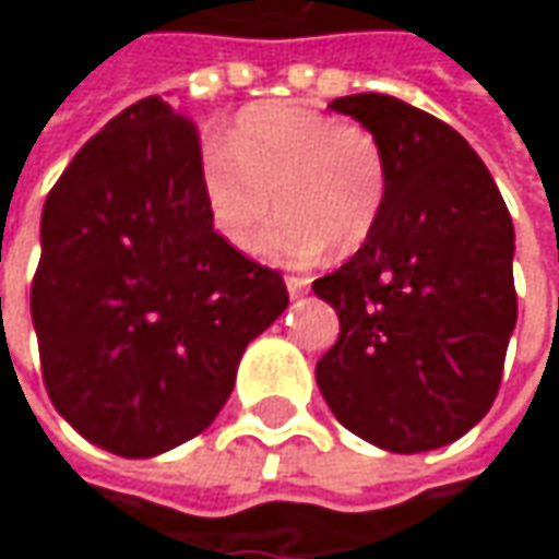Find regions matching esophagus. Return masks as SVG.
Returning a JSON list of instances; mask_svg holds the SVG:
<instances>
[{
  "instance_id": "esophagus-1",
  "label": "esophagus",
  "mask_w": 559,
  "mask_h": 559,
  "mask_svg": "<svg viewBox=\"0 0 559 559\" xmlns=\"http://www.w3.org/2000/svg\"><path fill=\"white\" fill-rule=\"evenodd\" d=\"M311 286V280L308 276H286V289H289L292 298H298V295H305Z\"/></svg>"
}]
</instances>
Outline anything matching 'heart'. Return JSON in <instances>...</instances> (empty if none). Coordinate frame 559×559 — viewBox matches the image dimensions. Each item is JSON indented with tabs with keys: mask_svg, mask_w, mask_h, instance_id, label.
Wrapping results in <instances>:
<instances>
[{
	"mask_svg": "<svg viewBox=\"0 0 559 559\" xmlns=\"http://www.w3.org/2000/svg\"><path fill=\"white\" fill-rule=\"evenodd\" d=\"M199 189L211 226L248 248L270 217L258 251L276 264H313L330 248L352 254L385 214L392 164L364 123H338L317 108L267 102L246 108L224 142H207Z\"/></svg>",
	"mask_w": 559,
	"mask_h": 559,
	"instance_id": "b5f03b06",
	"label": "heart"
}]
</instances>
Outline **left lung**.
<instances>
[{
  "mask_svg": "<svg viewBox=\"0 0 559 559\" xmlns=\"http://www.w3.org/2000/svg\"><path fill=\"white\" fill-rule=\"evenodd\" d=\"M385 145L392 189L373 236L313 280L338 313L317 360L335 419L382 451L457 441L488 414L516 326L513 221L454 127L395 96L330 102Z\"/></svg>",
  "mask_w": 559,
  "mask_h": 559,
  "instance_id": "obj_1",
  "label": "left lung"
}]
</instances>
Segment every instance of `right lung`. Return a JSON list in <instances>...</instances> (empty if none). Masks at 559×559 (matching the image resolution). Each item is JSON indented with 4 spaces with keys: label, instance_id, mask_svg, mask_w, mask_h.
Masks as SVG:
<instances>
[{
    "label": "right lung",
    "instance_id": "add662e5",
    "mask_svg": "<svg viewBox=\"0 0 559 559\" xmlns=\"http://www.w3.org/2000/svg\"><path fill=\"white\" fill-rule=\"evenodd\" d=\"M199 162L192 120L148 96L76 152L43 204V382L83 439L120 457L204 432L248 342L289 308L283 276L214 233Z\"/></svg>",
    "mask_w": 559,
    "mask_h": 559
}]
</instances>
